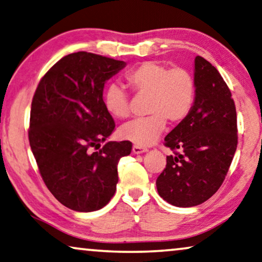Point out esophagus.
I'll return each mask as SVG.
<instances>
[{
    "instance_id": "34e87169",
    "label": "esophagus",
    "mask_w": 262,
    "mask_h": 262,
    "mask_svg": "<svg viewBox=\"0 0 262 262\" xmlns=\"http://www.w3.org/2000/svg\"><path fill=\"white\" fill-rule=\"evenodd\" d=\"M147 150H148L147 148H143V147H140V146L133 147V153H134V154H142V153H146Z\"/></svg>"
}]
</instances>
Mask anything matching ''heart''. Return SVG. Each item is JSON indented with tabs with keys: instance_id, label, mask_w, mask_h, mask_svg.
<instances>
[{
	"instance_id": "heart-1",
	"label": "heart",
	"mask_w": 262,
	"mask_h": 262,
	"mask_svg": "<svg viewBox=\"0 0 262 262\" xmlns=\"http://www.w3.org/2000/svg\"><path fill=\"white\" fill-rule=\"evenodd\" d=\"M126 81L136 95H148V116L133 120L120 128V136L135 146L148 147L158 141L166 121L179 124L192 112L196 96L193 74L182 67L169 68L158 62H143L126 74ZM103 104L113 118L124 120L130 115V100L116 83L109 84Z\"/></svg>"
}]
</instances>
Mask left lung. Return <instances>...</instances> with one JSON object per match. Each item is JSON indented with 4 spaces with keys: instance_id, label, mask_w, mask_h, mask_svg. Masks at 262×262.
Returning <instances> with one entry per match:
<instances>
[{
    "instance_id": "obj_1",
    "label": "left lung",
    "mask_w": 262,
    "mask_h": 262,
    "mask_svg": "<svg viewBox=\"0 0 262 262\" xmlns=\"http://www.w3.org/2000/svg\"><path fill=\"white\" fill-rule=\"evenodd\" d=\"M194 68V107L165 138L174 155L167 156L156 180L160 196L177 207L198 206L213 196L237 146L236 111L228 85L204 57H195Z\"/></svg>"
}]
</instances>
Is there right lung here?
<instances>
[{"label": "right lung", "instance_id": "right-lung-1", "mask_svg": "<svg viewBox=\"0 0 262 262\" xmlns=\"http://www.w3.org/2000/svg\"><path fill=\"white\" fill-rule=\"evenodd\" d=\"M124 67L126 62L93 53L69 54L45 74L34 94L31 151L47 188L76 212H94L111 201L118 163L132 151L129 141L100 148L115 128L103 104L104 83Z\"/></svg>", "mask_w": 262, "mask_h": 262}]
</instances>
